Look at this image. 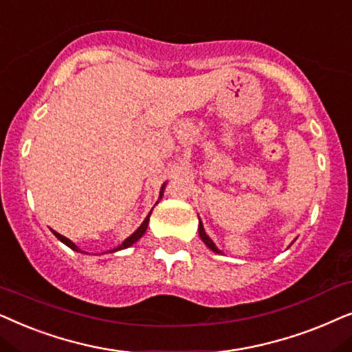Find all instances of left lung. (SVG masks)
<instances>
[{
  "instance_id": "obj_1",
  "label": "left lung",
  "mask_w": 352,
  "mask_h": 352,
  "mask_svg": "<svg viewBox=\"0 0 352 352\" xmlns=\"http://www.w3.org/2000/svg\"><path fill=\"white\" fill-rule=\"evenodd\" d=\"M198 230H199V236H201V240L204 241V245L209 248V250H212L214 252H220V250L217 246L214 245V241L210 240V238L208 236V233L204 232V227H203V223H201V220H199V227H198Z\"/></svg>"
}]
</instances>
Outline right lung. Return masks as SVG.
Masks as SVG:
<instances>
[{"label": "right lung", "instance_id": "add662e5", "mask_svg": "<svg viewBox=\"0 0 352 352\" xmlns=\"http://www.w3.org/2000/svg\"><path fill=\"white\" fill-rule=\"evenodd\" d=\"M164 188H166V184H164V185H162V188H161V195H159V198H162ZM149 215H151V212H149V214H148V217L143 220V223H142V225H140V227L137 228V230H135V232L132 233V235H130V236L127 238V240H124V241H122V245H120V246H117V248H114V250H112V251H119V250H125V248L132 246V245H133V243H137V241L140 240V238H142V236L144 235V232H146V228H148V222H149ZM53 233H54V235H56V238H58V240H60V241H63V243H64V245H67V246L70 248V250H74V251H78V248H77V246H75V245H74V243L69 240V238H65V236H63V235H59V233H58V232H54V230H53ZM112 251H109V252H112Z\"/></svg>", "mask_w": 352, "mask_h": 352}]
</instances>
